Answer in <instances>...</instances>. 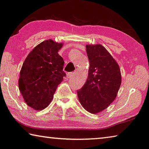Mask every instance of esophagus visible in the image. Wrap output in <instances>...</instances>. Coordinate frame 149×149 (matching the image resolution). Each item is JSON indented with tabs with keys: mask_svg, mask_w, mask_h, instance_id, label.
Returning <instances> with one entry per match:
<instances>
[{
	"mask_svg": "<svg viewBox=\"0 0 149 149\" xmlns=\"http://www.w3.org/2000/svg\"><path fill=\"white\" fill-rule=\"evenodd\" d=\"M75 75V72H70V73H68L67 74V77L68 78H72Z\"/></svg>",
	"mask_w": 149,
	"mask_h": 149,
	"instance_id": "obj_1",
	"label": "esophagus"
}]
</instances>
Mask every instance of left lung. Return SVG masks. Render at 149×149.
Here are the masks:
<instances>
[{
	"label": "left lung",
	"instance_id": "8db88e82",
	"mask_svg": "<svg viewBox=\"0 0 149 149\" xmlns=\"http://www.w3.org/2000/svg\"><path fill=\"white\" fill-rule=\"evenodd\" d=\"M90 62L88 77L77 91L81 106L92 114L100 112L114 100L121 85L118 64L100 44L86 45Z\"/></svg>",
	"mask_w": 149,
	"mask_h": 149
}]
</instances>
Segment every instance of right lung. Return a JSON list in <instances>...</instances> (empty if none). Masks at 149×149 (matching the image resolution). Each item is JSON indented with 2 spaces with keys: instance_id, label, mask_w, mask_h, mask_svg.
Segmentation results:
<instances>
[{
  "instance_id": "1",
  "label": "right lung",
  "mask_w": 149,
  "mask_h": 149,
  "mask_svg": "<svg viewBox=\"0 0 149 149\" xmlns=\"http://www.w3.org/2000/svg\"><path fill=\"white\" fill-rule=\"evenodd\" d=\"M62 46L52 39L46 40L35 47L24 61L19 88L24 100L33 109L47 107L66 75L63 71V59L58 54Z\"/></svg>"
}]
</instances>
